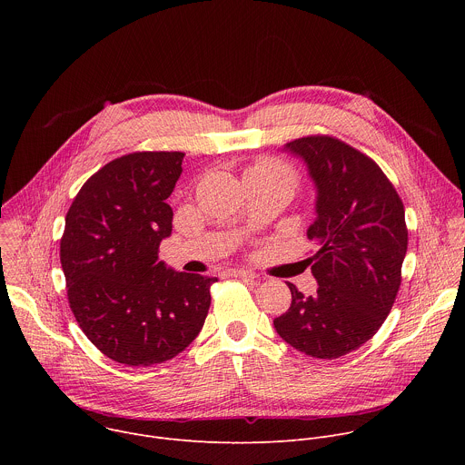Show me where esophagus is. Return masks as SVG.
<instances>
[{
    "mask_svg": "<svg viewBox=\"0 0 465 465\" xmlns=\"http://www.w3.org/2000/svg\"><path fill=\"white\" fill-rule=\"evenodd\" d=\"M232 276H233V278H242V280H255V274H252V272H248V271H242V269L232 271Z\"/></svg>",
    "mask_w": 465,
    "mask_h": 465,
    "instance_id": "obj_1",
    "label": "esophagus"
}]
</instances>
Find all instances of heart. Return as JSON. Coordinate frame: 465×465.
I'll list each match as a JSON object with an SVG mask.
<instances>
[{
    "label": "heart",
    "mask_w": 465,
    "mask_h": 465,
    "mask_svg": "<svg viewBox=\"0 0 465 465\" xmlns=\"http://www.w3.org/2000/svg\"><path fill=\"white\" fill-rule=\"evenodd\" d=\"M255 169H261V171H267L271 174H280V176H287L291 178V171L278 160H264L261 162L259 165H255Z\"/></svg>",
    "instance_id": "b5f03b06"
}]
</instances>
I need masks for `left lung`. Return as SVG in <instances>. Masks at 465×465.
Wrapping results in <instances>:
<instances>
[{
	"instance_id": "8db88e82",
	"label": "left lung",
	"mask_w": 465,
	"mask_h": 465,
	"mask_svg": "<svg viewBox=\"0 0 465 465\" xmlns=\"http://www.w3.org/2000/svg\"><path fill=\"white\" fill-rule=\"evenodd\" d=\"M316 185V219L307 259L314 296L287 283L292 302L274 318L278 335L316 359H339L368 342L386 320L401 285L409 246L405 208L381 167L333 138L307 136L285 145Z\"/></svg>"
}]
</instances>
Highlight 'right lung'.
Instances as JSON below:
<instances>
[{
    "mask_svg": "<svg viewBox=\"0 0 465 465\" xmlns=\"http://www.w3.org/2000/svg\"><path fill=\"white\" fill-rule=\"evenodd\" d=\"M183 153L143 151L92 174L65 215L60 262L68 302L88 341L124 366L182 353L201 333L217 278L176 272L158 259L171 235L165 203Z\"/></svg>",
    "mask_w": 465,
    "mask_h": 465,
    "instance_id": "1",
    "label": "right lung"
}]
</instances>
